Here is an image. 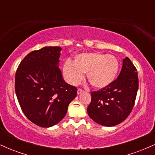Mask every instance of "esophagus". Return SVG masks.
I'll return each instance as SVG.
<instances>
[{"mask_svg": "<svg viewBox=\"0 0 155 155\" xmlns=\"http://www.w3.org/2000/svg\"><path fill=\"white\" fill-rule=\"evenodd\" d=\"M84 92V90H81V89H78V90H77V94H78V95H79V94H81V92Z\"/></svg>", "mask_w": 155, "mask_h": 155, "instance_id": "obj_1", "label": "esophagus"}]
</instances>
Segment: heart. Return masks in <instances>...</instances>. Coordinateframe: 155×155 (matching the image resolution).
Instances as JSON below:
<instances>
[{
	"mask_svg": "<svg viewBox=\"0 0 155 155\" xmlns=\"http://www.w3.org/2000/svg\"><path fill=\"white\" fill-rule=\"evenodd\" d=\"M120 68L115 56L101 52H87L77 54L74 62L68 60L63 65L65 79L71 84H76L86 74L90 84L95 88H104L114 81Z\"/></svg>",
	"mask_w": 155,
	"mask_h": 155,
	"instance_id": "heart-1",
	"label": "heart"
}]
</instances>
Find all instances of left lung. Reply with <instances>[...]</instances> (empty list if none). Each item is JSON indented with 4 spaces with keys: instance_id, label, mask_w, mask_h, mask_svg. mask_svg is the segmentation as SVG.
<instances>
[{
    "instance_id": "left-lung-1",
    "label": "left lung",
    "mask_w": 155,
    "mask_h": 155,
    "mask_svg": "<svg viewBox=\"0 0 155 155\" xmlns=\"http://www.w3.org/2000/svg\"><path fill=\"white\" fill-rule=\"evenodd\" d=\"M138 89L137 69L126 57L117 79L106 87L91 92V102L87 107L89 117L106 127L121 123L132 111Z\"/></svg>"
}]
</instances>
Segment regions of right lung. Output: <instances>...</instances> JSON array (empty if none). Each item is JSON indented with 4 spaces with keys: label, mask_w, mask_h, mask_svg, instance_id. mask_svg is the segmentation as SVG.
Returning <instances> with one entry per match:
<instances>
[{
    "label": "right lung",
    "mask_w": 155,
    "mask_h": 155,
    "mask_svg": "<svg viewBox=\"0 0 155 155\" xmlns=\"http://www.w3.org/2000/svg\"><path fill=\"white\" fill-rule=\"evenodd\" d=\"M61 48L45 47L21 61L15 75V92L22 111L42 127L58 124L76 97L77 88L64 81L58 68Z\"/></svg>",
    "instance_id": "obj_1"
}]
</instances>
